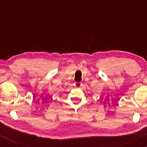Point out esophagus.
<instances>
[{"instance_id":"obj_1","label":"esophagus","mask_w":147,"mask_h":147,"mask_svg":"<svg viewBox=\"0 0 147 147\" xmlns=\"http://www.w3.org/2000/svg\"><path fill=\"white\" fill-rule=\"evenodd\" d=\"M74 86H75L76 88H80V87H82V82H75V84H74Z\"/></svg>"}]
</instances>
